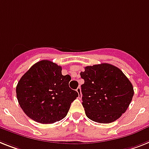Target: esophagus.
<instances>
[{
	"label": "esophagus",
	"mask_w": 149,
	"mask_h": 149,
	"mask_svg": "<svg viewBox=\"0 0 149 149\" xmlns=\"http://www.w3.org/2000/svg\"><path fill=\"white\" fill-rule=\"evenodd\" d=\"M76 91L77 92V94H79V98H81V88H80V87L77 88Z\"/></svg>",
	"instance_id": "34e87169"
}]
</instances>
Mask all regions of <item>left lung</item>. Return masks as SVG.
I'll return each instance as SVG.
<instances>
[{
    "label": "left lung",
    "mask_w": 149,
    "mask_h": 149,
    "mask_svg": "<svg viewBox=\"0 0 149 149\" xmlns=\"http://www.w3.org/2000/svg\"><path fill=\"white\" fill-rule=\"evenodd\" d=\"M82 105L86 116L100 123L116 121L126 111L134 94L123 72L107 63L87 66L81 72Z\"/></svg>",
    "instance_id": "obj_1"
}]
</instances>
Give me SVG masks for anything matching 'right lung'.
Returning <instances> with one entry per match:
<instances>
[{
  "label": "right lung",
  "instance_id": "1",
  "mask_svg": "<svg viewBox=\"0 0 149 149\" xmlns=\"http://www.w3.org/2000/svg\"><path fill=\"white\" fill-rule=\"evenodd\" d=\"M71 76L62 75L61 67L49 60L34 64L16 88L19 104L26 115L42 124L65 118L77 92L69 88Z\"/></svg>",
  "mask_w": 149,
  "mask_h": 149
}]
</instances>
